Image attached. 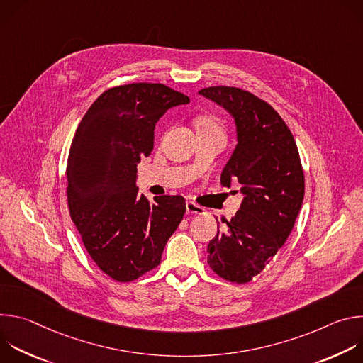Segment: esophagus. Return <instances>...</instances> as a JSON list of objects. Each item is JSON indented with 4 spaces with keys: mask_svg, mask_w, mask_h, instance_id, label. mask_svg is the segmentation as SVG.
I'll return each mask as SVG.
<instances>
[{
    "mask_svg": "<svg viewBox=\"0 0 363 363\" xmlns=\"http://www.w3.org/2000/svg\"><path fill=\"white\" fill-rule=\"evenodd\" d=\"M186 214H195V216H203L205 214V210L202 208V206L196 205L195 202H186Z\"/></svg>",
    "mask_w": 363,
    "mask_h": 363,
    "instance_id": "34e87169",
    "label": "esophagus"
}]
</instances>
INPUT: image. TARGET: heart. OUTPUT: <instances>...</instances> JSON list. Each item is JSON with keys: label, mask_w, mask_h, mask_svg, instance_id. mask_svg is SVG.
I'll return each instance as SVG.
<instances>
[{"label": "heart", "mask_w": 363, "mask_h": 363, "mask_svg": "<svg viewBox=\"0 0 363 363\" xmlns=\"http://www.w3.org/2000/svg\"><path fill=\"white\" fill-rule=\"evenodd\" d=\"M195 128L198 133H217L223 135V129L218 121L211 115H202L195 119ZM224 136V135H223Z\"/></svg>", "instance_id": "heart-1"}]
</instances>
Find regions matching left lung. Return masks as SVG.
I'll list each match as a JSON object with an SVG mask.
<instances>
[{"instance_id":"obj_1","label":"left lung","mask_w":363,"mask_h":363,"mask_svg":"<svg viewBox=\"0 0 363 363\" xmlns=\"http://www.w3.org/2000/svg\"><path fill=\"white\" fill-rule=\"evenodd\" d=\"M234 119L237 145L221 185H241L242 201L208 244V264L223 279L247 283L286 242L301 208L304 175L294 138L280 115L250 91L217 86L198 91Z\"/></svg>"}]
</instances>
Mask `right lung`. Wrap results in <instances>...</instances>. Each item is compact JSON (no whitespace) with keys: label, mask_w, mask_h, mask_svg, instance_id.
Masks as SVG:
<instances>
[{"label":"right lung","mask_w":363,"mask_h":363,"mask_svg":"<svg viewBox=\"0 0 363 363\" xmlns=\"http://www.w3.org/2000/svg\"><path fill=\"white\" fill-rule=\"evenodd\" d=\"M189 97L160 83L101 93L73 138L66 178L72 220L97 267L132 281L161 263L185 213L179 195L138 194L136 167L153 149L155 125Z\"/></svg>","instance_id":"add662e5"}]
</instances>
